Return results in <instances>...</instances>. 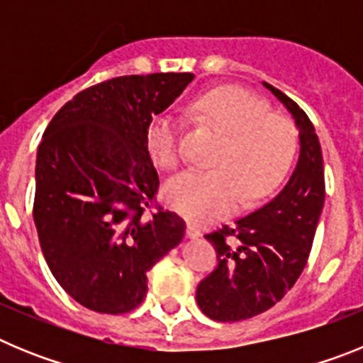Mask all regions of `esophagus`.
Wrapping results in <instances>:
<instances>
[{
  "label": "esophagus",
  "instance_id": "obj_1",
  "mask_svg": "<svg viewBox=\"0 0 363 363\" xmlns=\"http://www.w3.org/2000/svg\"><path fill=\"white\" fill-rule=\"evenodd\" d=\"M185 234H187V238H191V240L200 238V230H198L194 225H187V233Z\"/></svg>",
  "mask_w": 363,
  "mask_h": 363
}]
</instances>
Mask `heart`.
<instances>
[{
  "mask_svg": "<svg viewBox=\"0 0 363 363\" xmlns=\"http://www.w3.org/2000/svg\"><path fill=\"white\" fill-rule=\"evenodd\" d=\"M192 112L223 134L213 160V171H184L167 179L163 198L176 213L194 223L225 216L242 200L255 207L280 185L296 150L293 125L267 114L255 96L223 86L205 92ZM147 149L162 169L178 165V121L158 114L147 127Z\"/></svg>",
  "mask_w": 363,
  "mask_h": 363,
  "instance_id": "1",
  "label": "heart"
}]
</instances>
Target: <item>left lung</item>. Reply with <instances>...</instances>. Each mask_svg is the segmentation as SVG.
Masks as SVG:
<instances>
[{
	"label": "left lung",
	"mask_w": 363,
	"mask_h": 363,
	"mask_svg": "<svg viewBox=\"0 0 363 363\" xmlns=\"http://www.w3.org/2000/svg\"><path fill=\"white\" fill-rule=\"evenodd\" d=\"M298 129L296 167L277 196L255 213L207 234L218 265L198 284L196 301L209 318L238 322L271 309L296 284L309 258L325 200L323 158L307 114L269 83Z\"/></svg>",
	"instance_id": "8db88e82"
}]
</instances>
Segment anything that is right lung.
<instances>
[{"mask_svg":"<svg viewBox=\"0 0 363 363\" xmlns=\"http://www.w3.org/2000/svg\"><path fill=\"white\" fill-rule=\"evenodd\" d=\"M194 79L191 72L121 76L67 101L36 156L34 223L50 272L96 313H129L147 272L185 234L171 211L143 216L158 191L147 127Z\"/></svg>","mask_w":363,"mask_h":363,"instance_id":"right-lung-1","label":"right lung"}]
</instances>
